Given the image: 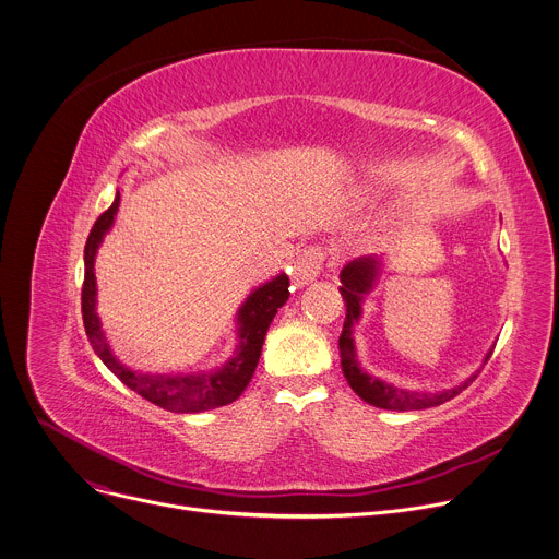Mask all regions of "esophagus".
<instances>
[{"mask_svg":"<svg viewBox=\"0 0 559 559\" xmlns=\"http://www.w3.org/2000/svg\"><path fill=\"white\" fill-rule=\"evenodd\" d=\"M334 263L328 259V253L319 247V245H310L302 247L298 251V257L294 261V283L296 285H306L310 281H314L323 270L332 267Z\"/></svg>","mask_w":559,"mask_h":559,"instance_id":"34e87169","label":"esophagus"}]
</instances>
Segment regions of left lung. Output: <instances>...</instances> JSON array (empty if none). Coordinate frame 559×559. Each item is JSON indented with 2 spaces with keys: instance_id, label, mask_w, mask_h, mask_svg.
<instances>
[{
  "instance_id": "left-lung-1",
  "label": "left lung",
  "mask_w": 559,
  "mask_h": 559,
  "mask_svg": "<svg viewBox=\"0 0 559 559\" xmlns=\"http://www.w3.org/2000/svg\"><path fill=\"white\" fill-rule=\"evenodd\" d=\"M377 272H379V261H374V259H357V261L347 263L341 270V283H343L341 285V296L345 300V321H343V332L338 336V352H341V368H343V374H345L349 388L357 392L366 403L377 405V408L399 411V413L435 408V405H441V403L454 399L456 394L466 390L477 379V374H473L466 383L456 385L452 390L428 394V392H411V390H401V388L388 385V383L379 381L377 377H370L368 372H364L359 368L357 352H354L352 328L361 317L364 294H368L372 289ZM490 354L492 352H488L486 361L490 359Z\"/></svg>"
}]
</instances>
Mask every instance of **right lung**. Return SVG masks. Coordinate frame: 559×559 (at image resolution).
I'll list each match as a JSON object with an SVG mask.
<instances>
[{"instance_id":"right-lung-1","label":"right lung","mask_w":559,"mask_h":559,"mask_svg":"<svg viewBox=\"0 0 559 559\" xmlns=\"http://www.w3.org/2000/svg\"><path fill=\"white\" fill-rule=\"evenodd\" d=\"M120 207V193L116 195L114 205L97 216L84 247V283H82V319L86 336L105 366L133 392H138L142 399L160 405L171 413H202L221 408L236 401L247 383L253 377V370L259 366L263 341L267 334V328L272 319L276 317L278 308L285 306L289 298V278L285 274L276 276L274 281L265 283L257 292H251L249 298L242 302L238 310V349L236 357L218 372L212 374H187V377H154V374H140L133 372L116 361V357L109 349V343L99 330V319L95 314V274H93V261L95 251L103 242V236L111 229L114 216Z\"/></svg>"}]
</instances>
